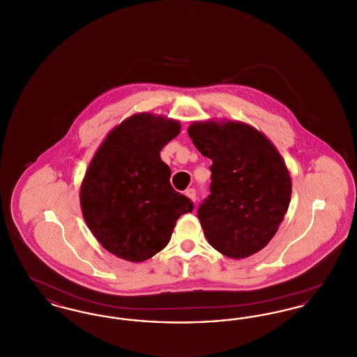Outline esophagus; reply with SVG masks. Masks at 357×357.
<instances>
[{
    "label": "esophagus",
    "instance_id": "esophagus-1",
    "mask_svg": "<svg viewBox=\"0 0 357 357\" xmlns=\"http://www.w3.org/2000/svg\"><path fill=\"white\" fill-rule=\"evenodd\" d=\"M186 195L192 201V202H195L197 199H198V197H197V191L194 190V188H188L186 190Z\"/></svg>",
    "mask_w": 357,
    "mask_h": 357
}]
</instances>
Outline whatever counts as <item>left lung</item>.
<instances>
[{
  "label": "left lung",
  "instance_id": "8db88e82",
  "mask_svg": "<svg viewBox=\"0 0 357 357\" xmlns=\"http://www.w3.org/2000/svg\"><path fill=\"white\" fill-rule=\"evenodd\" d=\"M188 135L213 160L210 194L198 207L208 243L230 258L259 252L290 204L291 182L281 155L243 123H192Z\"/></svg>",
  "mask_w": 357,
  "mask_h": 357
}]
</instances>
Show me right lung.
<instances>
[{
	"mask_svg": "<svg viewBox=\"0 0 357 357\" xmlns=\"http://www.w3.org/2000/svg\"><path fill=\"white\" fill-rule=\"evenodd\" d=\"M179 131L175 120L137 114L112 130L93 156L80 204L89 230L112 255L151 258L167 246L178 218L192 211L159 155Z\"/></svg>",
	"mask_w": 357,
	"mask_h": 357,
	"instance_id": "obj_1",
	"label": "right lung"
}]
</instances>
